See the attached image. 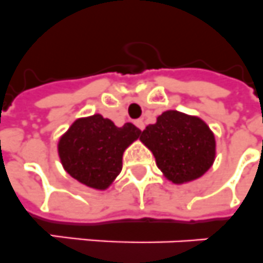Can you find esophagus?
Segmentation results:
<instances>
[{
	"label": "esophagus",
	"instance_id": "1",
	"mask_svg": "<svg viewBox=\"0 0 263 263\" xmlns=\"http://www.w3.org/2000/svg\"><path fill=\"white\" fill-rule=\"evenodd\" d=\"M135 124H136V127H138L139 129H140V131H143V129H144V127H145L144 120H143V119H139V120H136Z\"/></svg>",
	"mask_w": 263,
	"mask_h": 263
}]
</instances>
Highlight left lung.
<instances>
[{
	"label": "left lung",
	"mask_w": 263,
	"mask_h": 263,
	"mask_svg": "<svg viewBox=\"0 0 263 263\" xmlns=\"http://www.w3.org/2000/svg\"><path fill=\"white\" fill-rule=\"evenodd\" d=\"M140 140L152 151L167 179L180 184L198 179L215 159V138L202 119L165 111L155 124L142 132Z\"/></svg>",
	"instance_id": "obj_1"
}]
</instances>
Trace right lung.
I'll return each mask as SVG.
<instances>
[{"label": "right lung", "instance_id": "obj_1", "mask_svg": "<svg viewBox=\"0 0 263 263\" xmlns=\"http://www.w3.org/2000/svg\"><path fill=\"white\" fill-rule=\"evenodd\" d=\"M142 131L131 123L116 127L101 115L77 119L59 142V155L72 178L105 190L123 168V152Z\"/></svg>", "mask_w": 263, "mask_h": 263}]
</instances>
